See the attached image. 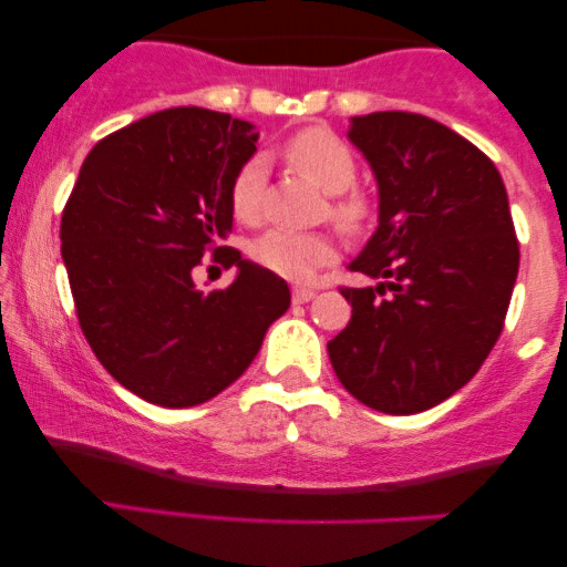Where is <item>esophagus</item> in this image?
Masks as SVG:
<instances>
[{
	"label": "esophagus",
	"mask_w": 567,
	"mask_h": 567,
	"mask_svg": "<svg viewBox=\"0 0 567 567\" xmlns=\"http://www.w3.org/2000/svg\"><path fill=\"white\" fill-rule=\"evenodd\" d=\"M317 292L311 288H292V301L296 303H309Z\"/></svg>",
	"instance_id": "esophagus-1"
}]
</instances>
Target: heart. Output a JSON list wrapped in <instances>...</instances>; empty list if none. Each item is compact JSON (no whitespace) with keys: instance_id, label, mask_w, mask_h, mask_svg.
Listing matches in <instances>:
<instances>
[{"instance_id":"obj_1","label":"heart","mask_w":567,"mask_h":567,"mask_svg":"<svg viewBox=\"0 0 567 567\" xmlns=\"http://www.w3.org/2000/svg\"><path fill=\"white\" fill-rule=\"evenodd\" d=\"M285 159L298 175L330 194V218L343 231H360L370 216L365 194L349 188L357 178V162L351 148L324 127H306L285 143ZM266 165L261 157L247 159L231 181V210L245 224L261 218ZM252 258L275 275L306 282L317 269L336 258V243L328 234H301L275 229L252 245Z\"/></svg>"}]
</instances>
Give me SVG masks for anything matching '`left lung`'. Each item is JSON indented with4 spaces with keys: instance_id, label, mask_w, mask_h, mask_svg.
Returning a JSON list of instances; mask_svg holds the SVG:
<instances>
[{
    "instance_id": "1",
    "label": "left lung",
    "mask_w": 567,
    "mask_h": 567,
    "mask_svg": "<svg viewBox=\"0 0 567 567\" xmlns=\"http://www.w3.org/2000/svg\"><path fill=\"white\" fill-rule=\"evenodd\" d=\"M379 186V226L349 264L351 320L328 343L362 405L410 415L472 381L496 347L519 269L504 181L451 127L408 112L351 116Z\"/></svg>"
}]
</instances>
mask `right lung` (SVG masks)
I'll return each mask as SVG.
<instances>
[{
	"instance_id": "1",
	"label": "right lung",
	"mask_w": 567,
	"mask_h": 567,
	"mask_svg": "<svg viewBox=\"0 0 567 567\" xmlns=\"http://www.w3.org/2000/svg\"><path fill=\"white\" fill-rule=\"evenodd\" d=\"M256 146L250 122L181 106L106 135L82 162L61 218L76 317L101 365L152 405L213 400L288 311V282L234 247H216L237 266L229 288L202 292L192 277L229 237L231 181Z\"/></svg>"
}]
</instances>
